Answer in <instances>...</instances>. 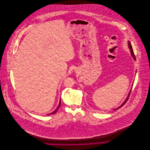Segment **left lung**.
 I'll return each mask as SVG.
<instances>
[{
	"mask_svg": "<svg viewBox=\"0 0 150 150\" xmlns=\"http://www.w3.org/2000/svg\"><path fill=\"white\" fill-rule=\"evenodd\" d=\"M129 47L130 48V52H131V54H132V57H133V58H134V60H136V58H135V56H134V52H133V48H132V45H130V43L129 42ZM130 92H131V91H130V92L129 93V95L127 97V99L125 100V102L120 106V107H118V108H115V109H114V110H117V109H118V108H121V107H122V106H123L125 103H126V102H127V100H128L129 98V96H130Z\"/></svg>",
	"mask_w": 150,
	"mask_h": 150,
	"instance_id": "8db88e82",
	"label": "left lung"
}]
</instances>
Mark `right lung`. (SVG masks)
<instances>
[{"label": "right lung", "mask_w": 150, "mask_h": 150, "mask_svg": "<svg viewBox=\"0 0 150 150\" xmlns=\"http://www.w3.org/2000/svg\"><path fill=\"white\" fill-rule=\"evenodd\" d=\"M60 106H61V100H60V102H59V106H58L57 107V108L55 110V111H54L52 112H51V114H49L48 115H50V114H55V113H56L57 112V110H58V108H59V107H60Z\"/></svg>", "instance_id": "add662e5"}]
</instances>
